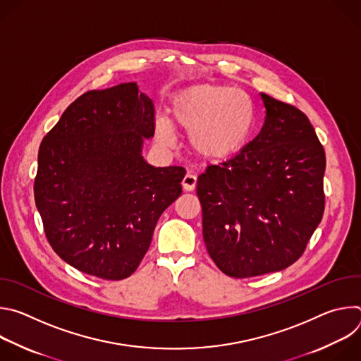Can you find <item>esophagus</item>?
I'll return each mask as SVG.
<instances>
[{"label":"esophagus","instance_id":"obj_1","mask_svg":"<svg viewBox=\"0 0 361 361\" xmlns=\"http://www.w3.org/2000/svg\"><path fill=\"white\" fill-rule=\"evenodd\" d=\"M183 188L185 191H194L195 185H197V177L194 174H187L184 178H183V183H181Z\"/></svg>","mask_w":361,"mask_h":361}]
</instances>
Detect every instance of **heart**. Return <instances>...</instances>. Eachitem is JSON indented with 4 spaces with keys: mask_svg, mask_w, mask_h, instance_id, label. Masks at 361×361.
I'll use <instances>...</instances> for the list:
<instances>
[{
    "mask_svg": "<svg viewBox=\"0 0 361 361\" xmlns=\"http://www.w3.org/2000/svg\"><path fill=\"white\" fill-rule=\"evenodd\" d=\"M173 124L190 133L195 152L207 159L233 156L248 140L254 110L250 97L237 87L197 84L180 91L171 104ZM157 141L170 147L173 135L166 121H159Z\"/></svg>",
    "mask_w": 361,
    "mask_h": 361,
    "instance_id": "obj_1",
    "label": "heart"
}]
</instances>
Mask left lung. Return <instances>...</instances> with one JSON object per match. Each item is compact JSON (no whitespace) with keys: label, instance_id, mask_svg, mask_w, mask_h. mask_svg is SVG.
Masks as SVG:
<instances>
[{"label":"left lung","instance_id":"1","mask_svg":"<svg viewBox=\"0 0 361 361\" xmlns=\"http://www.w3.org/2000/svg\"><path fill=\"white\" fill-rule=\"evenodd\" d=\"M262 99L259 135L197 180L205 247L234 279L295 263L324 213L326 152L310 120L264 92Z\"/></svg>","mask_w":361,"mask_h":361}]
</instances>
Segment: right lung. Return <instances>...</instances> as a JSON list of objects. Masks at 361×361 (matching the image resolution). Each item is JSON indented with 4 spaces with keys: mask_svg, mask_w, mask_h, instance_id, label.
I'll list each match as a JSON object with an SVG mask.
<instances>
[{
    "mask_svg": "<svg viewBox=\"0 0 361 361\" xmlns=\"http://www.w3.org/2000/svg\"><path fill=\"white\" fill-rule=\"evenodd\" d=\"M154 104L137 82L80 95L42 138L34 198L53 250L102 280L130 277L163 212L181 195L183 167L141 156Z\"/></svg>",
    "mask_w": 361,
    "mask_h": 361,
    "instance_id": "add662e5",
    "label": "right lung"
}]
</instances>
